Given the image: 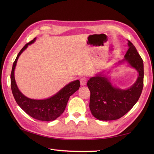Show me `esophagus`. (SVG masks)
Returning <instances> with one entry per match:
<instances>
[{
	"label": "esophagus",
	"instance_id": "esophagus-1",
	"mask_svg": "<svg viewBox=\"0 0 154 154\" xmlns=\"http://www.w3.org/2000/svg\"><path fill=\"white\" fill-rule=\"evenodd\" d=\"M86 83H87V79H86V78L85 77L81 78V80H80L81 85V86H84V85H85Z\"/></svg>",
	"mask_w": 154,
	"mask_h": 154
}]
</instances>
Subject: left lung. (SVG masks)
Masks as SVG:
<instances>
[{
  "label": "left lung",
  "instance_id": "obj_1",
  "mask_svg": "<svg viewBox=\"0 0 154 154\" xmlns=\"http://www.w3.org/2000/svg\"><path fill=\"white\" fill-rule=\"evenodd\" d=\"M124 59L119 62H127L138 71L136 82L127 89L113 85L110 79L103 73L92 77L87 82L91 92L89 108L93 116L100 120L120 119L134 106L141 95L143 87V63L134 45L130 41Z\"/></svg>",
  "mask_w": 154,
  "mask_h": 154
}]
</instances>
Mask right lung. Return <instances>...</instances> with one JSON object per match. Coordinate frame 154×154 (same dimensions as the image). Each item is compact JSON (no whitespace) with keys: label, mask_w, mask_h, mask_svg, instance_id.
<instances>
[{"label":"right lung","mask_w":154,"mask_h":154,"mask_svg":"<svg viewBox=\"0 0 154 154\" xmlns=\"http://www.w3.org/2000/svg\"><path fill=\"white\" fill-rule=\"evenodd\" d=\"M35 39L36 38L23 47L13 63L11 74V89L13 96L18 106L28 115L38 120L52 121L61 116L64 112L70 96L79 89L80 81L79 80L72 81L48 99L42 100L32 99L24 95L20 91L16 85L14 78V69L20 55L29 45L34 43Z\"/></svg>","instance_id":"obj_1"}]
</instances>
